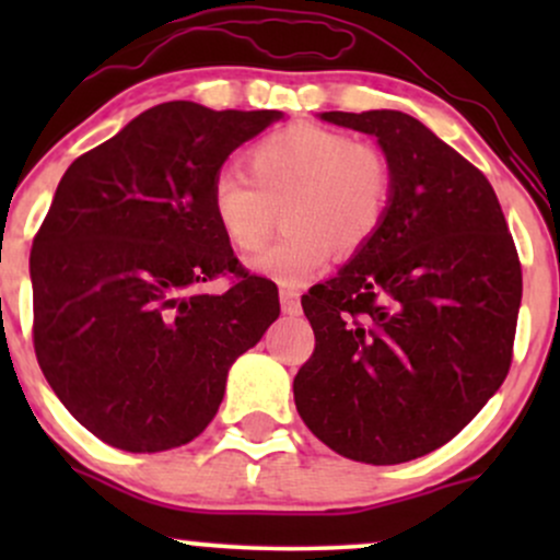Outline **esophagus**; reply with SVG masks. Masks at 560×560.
Here are the masks:
<instances>
[{
  "label": "esophagus",
  "instance_id": "esophagus-1",
  "mask_svg": "<svg viewBox=\"0 0 560 560\" xmlns=\"http://www.w3.org/2000/svg\"><path fill=\"white\" fill-rule=\"evenodd\" d=\"M281 311H284L287 316H298L302 311L300 294L294 292V289H281Z\"/></svg>",
  "mask_w": 560,
  "mask_h": 560
}]
</instances>
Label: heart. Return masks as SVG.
<instances>
[{
  "label": "heart",
  "mask_w": 560,
  "mask_h": 560,
  "mask_svg": "<svg viewBox=\"0 0 560 560\" xmlns=\"http://www.w3.org/2000/svg\"><path fill=\"white\" fill-rule=\"evenodd\" d=\"M247 173L213 178L215 223L231 247L255 253L284 208L287 234L249 260L255 273L281 287H302L324 271L331 247L361 253L387 218V158L334 128L298 124L268 133L247 152Z\"/></svg>",
  "instance_id": "heart-1"
}]
</instances>
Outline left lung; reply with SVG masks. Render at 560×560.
I'll return each instance as SVG.
<instances>
[{"instance_id": "1", "label": "left lung", "mask_w": 560, "mask_h": 560, "mask_svg": "<svg viewBox=\"0 0 560 560\" xmlns=\"http://www.w3.org/2000/svg\"><path fill=\"white\" fill-rule=\"evenodd\" d=\"M320 118L376 137L392 199L374 240L302 298L316 350L294 405L334 453L405 464L453 440L505 382L522 262L485 173L421 120Z\"/></svg>"}]
</instances>
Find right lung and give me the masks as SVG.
Listing matches in <instances>:
<instances>
[{"mask_svg":"<svg viewBox=\"0 0 560 560\" xmlns=\"http://www.w3.org/2000/svg\"><path fill=\"white\" fill-rule=\"evenodd\" d=\"M281 113L163 102L75 158L31 247L34 350L73 419L128 453L213 421L231 363L279 318L218 229L210 189ZM232 276L226 293L203 289Z\"/></svg>","mask_w":560,"mask_h":560,"instance_id":"right-lung-1","label":"right lung"}]
</instances>
